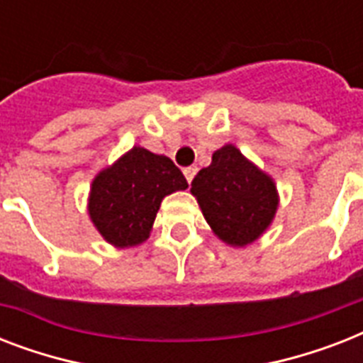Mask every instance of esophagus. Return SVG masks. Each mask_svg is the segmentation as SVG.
Listing matches in <instances>:
<instances>
[{"label":"esophagus","instance_id":"34e87169","mask_svg":"<svg viewBox=\"0 0 363 363\" xmlns=\"http://www.w3.org/2000/svg\"><path fill=\"white\" fill-rule=\"evenodd\" d=\"M184 177H186V181L188 182H192L194 181V177H196V173H198V167L196 165H190V167H184Z\"/></svg>","mask_w":363,"mask_h":363}]
</instances>
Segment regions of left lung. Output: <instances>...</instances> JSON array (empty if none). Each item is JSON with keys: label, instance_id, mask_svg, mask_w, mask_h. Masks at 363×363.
Returning a JSON list of instances; mask_svg holds the SVG:
<instances>
[{"label": "left lung", "instance_id": "obj_1", "mask_svg": "<svg viewBox=\"0 0 363 363\" xmlns=\"http://www.w3.org/2000/svg\"><path fill=\"white\" fill-rule=\"evenodd\" d=\"M190 192L216 238L232 247L256 241L269 228L279 207L273 179L233 145H224L213 154L209 167L194 177Z\"/></svg>", "mask_w": 363, "mask_h": 363}]
</instances>
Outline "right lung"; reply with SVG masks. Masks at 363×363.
I'll list each match as a JSON object with an SVG mask.
<instances>
[{"label": "right lung", "mask_w": 363, "mask_h": 363, "mask_svg": "<svg viewBox=\"0 0 363 363\" xmlns=\"http://www.w3.org/2000/svg\"><path fill=\"white\" fill-rule=\"evenodd\" d=\"M186 188V179L167 156L133 147L96 175L88 215L113 247H135L150 235L162 199Z\"/></svg>", "instance_id": "obj_1"}]
</instances>
